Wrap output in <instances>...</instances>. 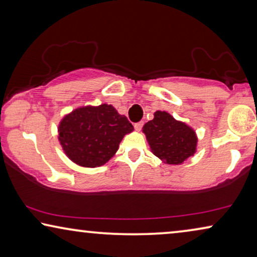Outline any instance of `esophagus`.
I'll return each instance as SVG.
<instances>
[{
  "mask_svg": "<svg viewBox=\"0 0 257 257\" xmlns=\"http://www.w3.org/2000/svg\"><path fill=\"white\" fill-rule=\"evenodd\" d=\"M142 127H143V122L142 121L137 122V123L134 124V128H135V130H137V132H140V130L142 129Z\"/></svg>",
  "mask_w": 257,
  "mask_h": 257,
  "instance_id": "1",
  "label": "esophagus"
}]
</instances>
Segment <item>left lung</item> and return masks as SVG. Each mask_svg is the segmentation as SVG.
<instances>
[{
	"label": "left lung",
	"mask_w": 257,
	"mask_h": 257,
	"mask_svg": "<svg viewBox=\"0 0 257 257\" xmlns=\"http://www.w3.org/2000/svg\"><path fill=\"white\" fill-rule=\"evenodd\" d=\"M142 130L153 154L165 164H183L196 154V132L185 122L177 121L168 111H155L153 120L147 122Z\"/></svg>",
	"instance_id": "8db88e82"
}]
</instances>
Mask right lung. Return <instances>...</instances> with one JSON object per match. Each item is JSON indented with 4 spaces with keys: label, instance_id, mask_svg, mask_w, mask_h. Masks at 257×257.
<instances>
[{
    "label": "right lung",
    "instance_id": "obj_1",
    "mask_svg": "<svg viewBox=\"0 0 257 257\" xmlns=\"http://www.w3.org/2000/svg\"><path fill=\"white\" fill-rule=\"evenodd\" d=\"M133 130L124 115L111 104L102 103L79 107L65 115L58 125V140L73 163L96 168L116 154L122 139Z\"/></svg>",
    "mask_w": 257,
    "mask_h": 257
}]
</instances>
